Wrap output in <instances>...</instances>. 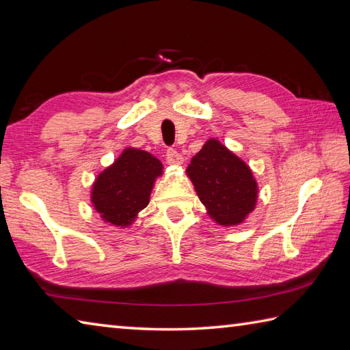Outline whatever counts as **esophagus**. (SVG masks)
I'll list each match as a JSON object with an SVG mask.
<instances>
[{
    "instance_id": "1",
    "label": "esophagus",
    "mask_w": 350,
    "mask_h": 350,
    "mask_svg": "<svg viewBox=\"0 0 350 350\" xmlns=\"http://www.w3.org/2000/svg\"><path fill=\"white\" fill-rule=\"evenodd\" d=\"M166 160H167L169 165H172V166H180V165H183L184 157H183L180 152H178V151H175V149H167V152H166Z\"/></svg>"
}]
</instances>
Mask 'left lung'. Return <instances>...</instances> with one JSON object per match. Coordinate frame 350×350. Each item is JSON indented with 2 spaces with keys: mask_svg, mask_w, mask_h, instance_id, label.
<instances>
[{
  "mask_svg": "<svg viewBox=\"0 0 350 350\" xmlns=\"http://www.w3.org/2000/svg\"><path fill=\"white\" fill-rule=\"evenodd\" d=\"M185 172L217 225L237 226L255 210L258 184L251 167L217 139L205 142Z\"/></svg>",
  "mask_w": 350,
  "mask_h": 350,
  "instance_id": "obj_1",
  "label": "left lung"
}]
</instances>
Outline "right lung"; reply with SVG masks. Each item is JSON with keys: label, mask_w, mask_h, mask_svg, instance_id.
<instances>
[{"label": "right lung", "mask_w": 350, "mask_h": 350, "mask_svg": "<svg viewBox=\"0 0 350 350\" xmlns=\"http://www.w3.org/2000/svg\"><path fill=\"white\" fill-rule=\"evenodd\" d=\"M163 175L161 161L137 148H125L92 184L90 201L104 222L128 228L149 204L154 183Z\"/></svg>", "instance_id": "right-lung-1"}]
</instances>
